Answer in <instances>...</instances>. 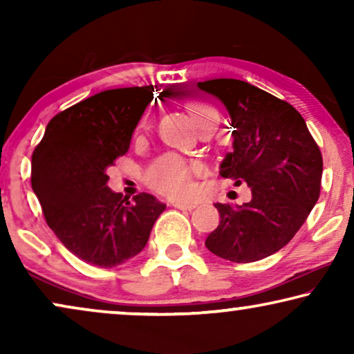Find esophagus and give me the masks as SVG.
Listing matches in <instances>:
<instances>
[{
	"mask_svg": "<svg viewBox=\"0 0 354 354\" xmlns=\"http://www.w3.org/2000/svg\"><path fill=\"white\" fill-rule=\"evenodd\" d=\"M172 206L177 207V209H180V211H192V209H195V205H192V203H174Z\"/></svg>",
	"mask_w": 354,
	"mask_h": 354,
	"instance_id": "1",
	"label": "esophagus"
}]
</instances>
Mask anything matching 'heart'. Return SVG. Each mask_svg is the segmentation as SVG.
Here are the masks:
<instances>
[{"mask_svg": "<svg viewBox=\"0 0 354 354\" xmlns=\"http://www.w3.org/2000/svg\"><path fill=\"white\" fill-rule=\"evenodd\" d=\"M188 113L198 124L212 111L201 103H192L188 106ZM149 125H151V115L149 113H145L138 120L137 132H147ZM147 180L149 187H153L161 195L174 198V200H188L195 195V183L192 180L190 167H188L185 159L177 156V154H166V156L159 158L149 167Z\"/></svg>", "mask_w": 354, "mask_h": 354, "instance_id": "obj_1", "label": "heart"}]
</instances>
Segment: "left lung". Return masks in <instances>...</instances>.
Listing matches in <instances>:
<instances>
[{
	"label": "left lung",
	"mask_w": 354,
	"mask_h": 354,
	"mask_svg": "<svg viewBox=\"0 0 354 354\" xmlns=\"http://www.w3.org/2000/svg\"><path fill=\"white\" fill-rule=\"evenodd\" d=\"M198 88L224 104L234 129L221 176L251 190L243 205L216 203L221 222L206 248L232 263L268 258L293 239L317 203L321 151L287 101L236 79L198 82Z\"/></svg>",
	"instance_id": "8db88e82"
}]
</instances>
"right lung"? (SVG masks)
Returning <instances> with one entry per match:
<instances>
[{"label":"right lung","mask_w":354,"mask_h":354,"mask_svg":"<svg viewBox=\"0 0 354 354\" xmlns=\"http://www.w3.org/2000/svg\"><path fill=\"white\" fill-rule=\"evenodd\" d=\"M154 86L106 90L56 114L32 154V188L46 224L71 253L98 268L137 256L166 209L149 193L132 201L106 185L129 151Z\"/></svg>","instance_id":"right-lung-1"}]
</instances>
